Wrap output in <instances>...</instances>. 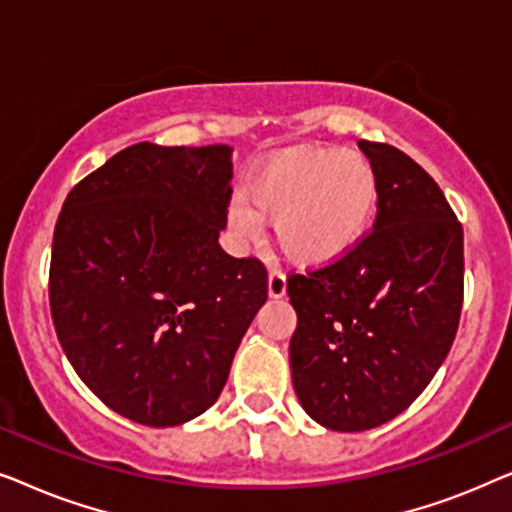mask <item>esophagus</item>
<instances>
[{
    "instance_id": "34e87169",
    "label": "esophagus",
    "mask_w": 512,
    "mask_h": 512,
    "mask_svg": "<svg viewBox=\"0 0 512 512\" xmlns=\"http://www.w3.org/2000/svg\"><path fill=\"white\" fill-rule=\"evenodd\" d=\"M268 296L270 298H284L286 296V277L284 272L272 270L268 277Z\"/></svg>"
}]
</instances>
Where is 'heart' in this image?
Masks as SVG:
<instances>
[{
    "label": "heart",
    "instance_id": "obj_1",
    "mask_svg": "<svg viewBox=\"0 0 512 512\" xmlns=\"http://www.w3.org/2000/svg\"><path fill=\"white\" fill-rule=\"evenodd\" d=\"M244 200L228 209L240 240L272 221L277 247L300 268L340 263L366 240L380 207V179L356 151L298 146L270 158L251 177Z\"/></svg>",
    "mask_w": 512,
    "mask_h": 512
}]
</instances>
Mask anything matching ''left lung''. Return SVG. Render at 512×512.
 Wrapping results in <instances>:
<instances>
[{
    "label": "left lung",
    "mask_w": 512,
    "mask_h": 512,
    "mask_svg": "<svg viewBox=\"0 0 512 512\" xmlns=\"http://www.w3.org/2000/svg\"><path fill=\"white\" fill-rule=\"evenodd\" d=\"M380 179L373 233L328 268L286 282L298 326L293 389L314 422L375 429L433 380L464 303V230L443 191L396 146L361 139Z\"/></svg>",
    "instance_id": "8db88e82"
}]
</instances>
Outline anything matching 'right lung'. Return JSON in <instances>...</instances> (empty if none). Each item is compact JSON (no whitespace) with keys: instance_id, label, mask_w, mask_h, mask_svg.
I'll return each mask as SVG.
<instances>
[{"instance_id":"obj_1","label":"right lung","mask_w":512,"mask_h":512,"mask_svg":"<svg viewBox=\"0 0 512 512\" xmlns=\"http://www.w3.org/2000/svg\"><path fill=\"white\" fill-rule=\"evenodd\" d=\"M233 149L135 144L69 191L48 298L83 384L144 426L191 422L219 398L268 300L258 258L221 249Z\"/></svg>"}]
</instances>
